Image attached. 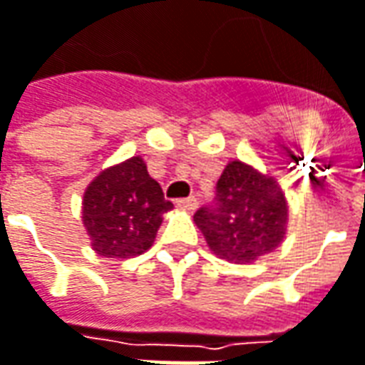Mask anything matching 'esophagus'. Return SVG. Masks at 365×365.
I'll return each mask as SVG.
<instances>
[{
	"label": "esophagus",
	"instance_id": "1",
	"mask_svg": "<svg viewBox=\"0 0 365 365\" xmlns=\"http://www.w3.org/2000/svg\"><path fill=\"white\" fill-rule=\"evenodd\" d=\"M196 206H198V200L194 196L178 200V208H182V210H196Z\"/></svg>",
	"mask_w": 365,
	"mask_h": 365
}]
</instances>
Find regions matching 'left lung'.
Segmentation results:
<instances>
[{
  "mask_svg": "<svg viewBox=\"0 0 365 365\" xmlns=\"http://www.w3.org/2000/svg\"><path fill=\"white\" fill-rule=\"evenodd\" d=\"M217 204L200 208L194 223L215 256L252 264L283 244L289 206L279 182L244 161H229L217 182Z\"/></svg>",
  "mask_w": 365,
  "mask_h": 365,
  "instance_id": "1",
  "label": "left lung"
}]
</instances>
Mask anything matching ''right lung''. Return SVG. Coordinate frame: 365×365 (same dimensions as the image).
I'll return each instance as SVG.
<instances>
[{"label": "right lung", "instance_id": "1", "mask_svg": "<svg viewBox=\"0 0 365 365\" xmlns=\"http://www.w3.org/2000/svg\"><path fill=\"white\" fill-rule=\"evenodd\" d=\"M171 208L144 159L132 157L103 169L86 185L82 223L98 256L123 260L153 246L163 215Z\"/></svg>", "mask_w": 365, "mask_h": 365}]
</instances>
